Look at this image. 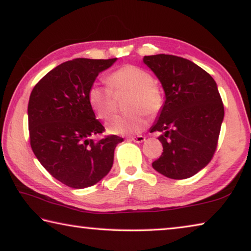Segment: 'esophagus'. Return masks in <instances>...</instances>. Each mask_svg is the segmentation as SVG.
<instances>
[{
	"label": "esophagus",
	"instance_id": "obj_1",
	"mask_svg": "<svg viewBox=\"0 0 251 251\" xmlns=\"http://www.w3.org/2000/svg\"><path fill=\"white\" fill-rule=\"evenodd\" d=\"M129 140L133 141V142H135V143H143V142L145 141V137L142 136V135H138V136H130Z\"/></svg>",
	"mask_w": 251,
	"mask_h": 251
}]
</instances>
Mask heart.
<instances>
[{
	"mask_svg": "<svg viewBox=\"0 0 251 251\" xmlns=\"http://www.w3.org/2000/svg\"><path fill=\"white\" fill-rule=\"evenodd\" d=\"M107 84L93 83L89 88L88 100L92 110L101 119H107L114 111L113 92L128 90L126 100L128 110L115 115L107 123V129L117 135H132L148 125V114L160 109L162 96L160 88L151 80L147 71L135 65H124L107 76Z\"/></svg>",
	"mask_w": 251,
	"mask_h": 251,
	"instance_id": "b5f03b06",
	"label": "heart"
}]
</instances>
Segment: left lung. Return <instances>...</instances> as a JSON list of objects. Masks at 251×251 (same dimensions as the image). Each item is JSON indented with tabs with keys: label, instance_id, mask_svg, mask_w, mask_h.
Instances as JSON below:
<instances>
[{
	"label": "left lung",
	"instance_id": "left-lung-1",
	"mask_svg": "<svg viewBox=\"0 0 251 251\" xmlns=\"http://www.w3.org/2000/svg\"><path fill=\"white\" fill-rule=\"evenodd\" d=\"M159 78L164 102L150 130L163 152L153 169L171 179H186L204 169L214 154L224 117L218 85L195 63L174 55L144 56Z\"/></svg>",
	"mask_w": 251,
	"mask_h": 251
}]
</instances>
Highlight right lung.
Returning a JSON list of instances; mask_svg holds the SVG:
<instances>
[{"label":"right lung","instance_id":"add662e5","mask_svg":"<svg viewBox=\"0 0 251 251\" xmlns=\"http://www.w3.org/2000/svg\"><path fill=\"white\" fill-rule=\"evenodd\" d=\"M117 61L75 58L50 71L32 89L28 103L30 145L55 179L75 189L96 185L109 173L117 135L95 141L104 127L88 100L100 72Z\"/></svg>","mask_w":251,"mask_h":251}]
</instances>
